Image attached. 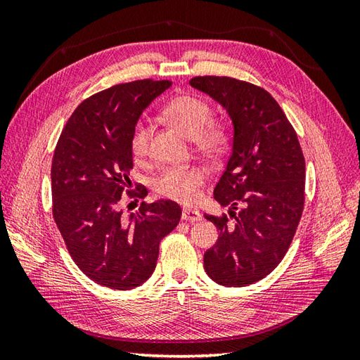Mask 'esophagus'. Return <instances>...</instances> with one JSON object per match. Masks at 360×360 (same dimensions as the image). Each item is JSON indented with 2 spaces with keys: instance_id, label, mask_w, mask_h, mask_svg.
Masks as SVG:
<instances>
[{
  "instance_id": "obj_1",
  "label": "esophagus",
  "mask_w": 360,
  "mask_h": 360,
  "mask_svg": "<svg viewBox=\"0 0 360 360\" xmlns=\"http://www.w3.org/2000/svg\"><path fill=\"white\" fill-rule=\"evenodd\" d=\"M202 217L201 213L198 210H192V209H184L182 210V219L184 221H190V223H196V221H200Z\"/></svg>"
}]
</instances>
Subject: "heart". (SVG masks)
Listing matches in <instances>:
<instances>
[{
  "label": "heart",
  "mask_w": 360,
  "mask_h": 360,
  "mask_svg": "<svg viewBox=\"0 0 360 360\" xmlns=\"http://www.w3.org/2000/svg\"><path fill=\"white\" fill-rule=\"evenodd\" d=\"M162 117L192 139L195 150L207 159L224 155L231 142V129L219 119L212 117V106L201 97L182 94L170 98L160 110ZM150 128L145 122H136L129 133V151L136 160L147 158L150 150ZM205 182L201 167L167 168L153 181L159 196L179 202L195 201L198 188Z\"/></svg>",
  "instance_id": "obj_1"
}]
</instances>
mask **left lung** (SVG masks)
<instances>
[{
  "label": "left lung",
  "instance_id": "obj_1",
  "mask_svg": "<svg viewBox=\"0 0 360 360\" xmlns=\"http://www.w3.org/2000/svg\"><path fill=\"white\" fill-rule=\"evenodd\" d=\"M227 110L233 147L213 190L229 215H204L219 231L204 269L221 286L241 288L269 275L292 243L304 205V158L294 127L277 101L254 83L204 75L190 80ZM241 203L236 216L233 212Z\"/></svg>",
  "mask_w": 360,
  "mask_h": 360
}]
</instances>
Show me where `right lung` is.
Wrapping results in <instances>:
<instances>
[{
    "label": "right lung",
    "mask_w": 360,
    "mask_h": 360,
    "mask_svg": "<svg viewBox=\"0 0 360 360\" xmlns=\"http://www.w3.org/2000/svg\"><path fill=\"white\" fill-rule=\"evenodd\" d=\"M172 86L170 80L120 83L85 98L68 119L51 167L52 215L79 269L97 285L116 290L141 286L156 267L159 243L178 226L174 201L142 202L124 218L122 193L133 168L129 133L142 111Z\"/></svg>",
    "instance_id": "add662e5"
}]
</instances>
